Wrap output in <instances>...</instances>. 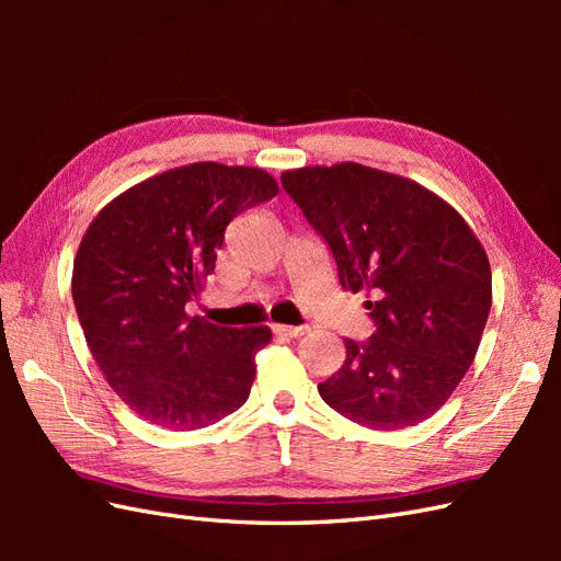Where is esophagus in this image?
<instances>
[{"mask_svg":"<svg viewBox=\"0 0 561 561\" xmlns=\"http://www.w3.org/2000/svg\"><path fill=\"white\" fill-rule=\"evenodd\" d=\"M271 330H274L278 336H301L307 334V325H271Z\"/></svg>","mask_w":561,"mask_h":561,"instance_id":"esophagus-1","label":"esophagus"}]
</instances>
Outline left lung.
Returning a JSON list of instances; mask_svg holds the SVG:
<instances>
[{
    "label": "left lung",
    "mask_w": 561,
    "mask_h": 561,
    "mask_svg": "<svg viewBox=\"0 0 561 561\" xmlns=\"http://www.w3.org/2000/svg\"><path fill=\"white\" fill-rule=\"evenodd\" d=\"M325 239L344 290L375 332L344 339L346 360L318 393L375 431L416 426L447 402L478 353L491 309V268L478 236L426 186L360 163L280 175Z\"/></svg>",
    "instance_id": "8db88e82"
}]
</instances>
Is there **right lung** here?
I'll list each match as a JSON object with an SVG mask.
<instances>
[{"instance_id":"right-lung-1","label":"right lung","mask_w":561,"mask_h":561,"mask_svg":"<svg viewBox=\"0 0 561 561\" xmlns=\"http://www.w3.org/2000/svg\"><path fill=\"white\" fill-rule=\"evenodd\" d=\"M278 194L260 168L213 161L130 186L83 233L72 299L114 393L168 431L210 426L250 396L271 330L186 316L236 215Z\"/></svg>"}]
</instances>
